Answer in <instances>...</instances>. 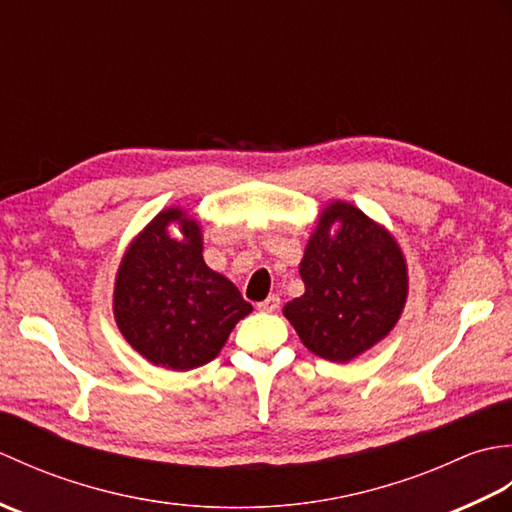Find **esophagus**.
<instances>
[{
  "mask_svg": "<svg viewBox=\"0 0 512 512\" xmlns=\"http://www.w3.org/2000/svg\"><path fill=\"white\" fill-rule=\"evenodd\" d=\"M279 303H281V299H279L277 295H270L268 299L259 301L257 308L262 310V312H277V310H279Z\"/></svg>",
  "mask_w": 512,
  "mask_h": 512,
  "instance_id": "obj_1",
  "label": "esophagus"
}]
</instances>
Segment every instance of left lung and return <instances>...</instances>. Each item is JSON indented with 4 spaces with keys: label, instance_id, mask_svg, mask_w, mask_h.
Returning a JSON list of instances; mask_svg holds the SVG:
<instances>
[{
    "label": "left lung",
    "instance_id": "obj_1",
    "mask_svg": "<svg viewBox=\"0 0 512 512\" xmlns=\"http://www.w3.org/2000/svg\"><path fill=\"white\" fill-rule=\"evenodd\" d=\"M299 275L306 292L286 303L284 317L312 354L334 363H350L383 341L409 295L396 237L343 200L319 213Z\"/></svg>",
    "mask_w": 512,
    "mask_h": 512
}]
</instances>
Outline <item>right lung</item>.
<instances>
[{
    "mask_svg": "<svg viewBox=\"0 0 512 512\" xmlns=\"http://www.w3.org/2000/svg\"><path fill=\"white\" fill-rule=\"evenodd\" d=\"M202 244L200 222L169 206L129 242L116 270L118 330L145 361L171 372L211 363L253 312L231 279L206 266Z\"/></svg>",
    "mask_w": 512,
    "mask_h": 512,
    "instance_id": "right-lung-1",
    "label": "right lung"
}]
</instances>
